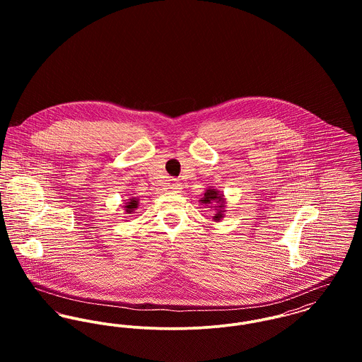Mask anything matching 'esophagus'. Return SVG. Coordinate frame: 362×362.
Here are the masks:
<instances>
[{
    "mask_svg": "<svg viewBox=\"0 0 362 362\" xmlns=\"http://www.w3.org/2000/svg\"><path fill=\"white\" fill-rule=\"evenodd\" d=\"M181 187H182L181 182H180V181H175V180L170 184V189L174 191V192H180V191H181Z\"/></svg>",
    "mask_w": 362,
    "mask_h": 362,
    "instance_id": "esophagus-1",
    "label": "esophagus"
}]
</instances>
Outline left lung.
Segmentation results:
<instances>
[{
    "instance_id": "left-lung-1",
    "label": "left lung",
    "mask_w": 362,
    "mask_h": 362,
    "mask_svg": "<svg viewBox=\"0 0 362 362\" xmlns=\"http://www.w3.org/2000/svg\"><path fill=\"white\" fill-rule=\"evenodd\" d=\"M201 204H204L205 206H210L214 209V216H213V220L214 221H221V218H224V205H226V198L224 195L218 191V189H214L213 187H209L205 194L202 195V198L199 199Z\"/></svg>"
}]
</instances>
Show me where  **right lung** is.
<instances>
[{
  "label": "right lung",
  "instance_id": "1",
  "mask_svg": "<svg viewBox=\"0 0 362 362\" xmlns=\"http://www.w3.org/2000/svg\"><path fill=\"white\" fill-rule=\"evenodd\" d=\"M128 202H125V205H124V210H125V213L127 214H131L135 209H138V205H139V201L136 199V198H129V199H127Z\"/></svg>",
  "mask_w": 362,
  "mask_h": 362
}]
</instances>
